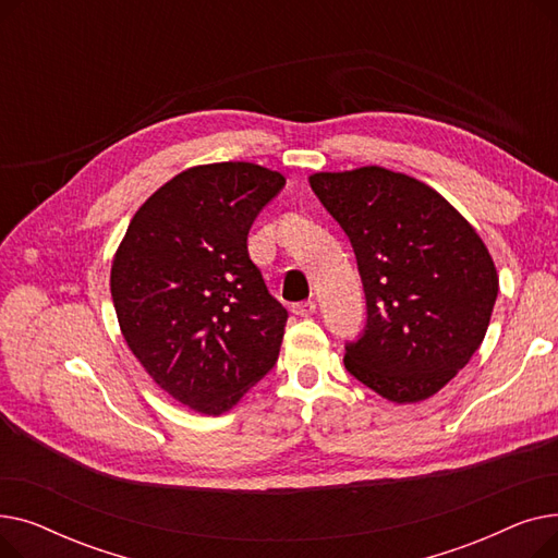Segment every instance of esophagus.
Returning a JSON list of instances; mask_svg holds the SVG:
<instances>
[{
  "instance_id": "esophagus-1",
  "label": "esophagus",
  "mask_w": 558,
  "mask_h": 558,
  "mask_svg": "<svg viewBox=\"0 0 558 558\" xmlns=\"http://www.w3.org/2000/svg\"><path fill=\"white\" fill-rule=\"evenodd\" d=\"M314 310H316L314 301H303V303L291 305V312H294L296 316H310V314H314Z\"/></svg>"
}]
</instances>
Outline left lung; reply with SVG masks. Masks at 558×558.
Wrapping results in <instances>:
<instances>
[{
  "mask_svg": "<svg viewBox=\"0 0 558 558\" xmlns=\"http://www.w3.org/2000/svg\"><path fill=\"white\" fill-rule=\"evenodd\" d=\"M310 185L348 234L366 328L343 364L391 402L441 391L482 345L497 299L475 228L429 185L385 167L320 171Z\"/></svg>",
  "mask_w": 558,
  "mask_h": 558,
  "instance_id": "left-lung-1",
  "label": "left lung"
}]
</instances>
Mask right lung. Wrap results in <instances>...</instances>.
<instances>
[{
  "label": "right lung",
  "instance_id": "add662e5",
  "mask_svg": "<svg viewBox=\"0 0 558 558\" xmlns=\"http://www.w3.org/2000/svg\"><path fill=\"white\" fill-rule=\"evenodd\" d=\"M284 175L215 162L144 201L114 253L110 294L144 371L194 412L219 416L267 375L287 310L248 257V230Z\"/></svg>",
  "mask_w": 558,
  "mask_h": 558
}]
</instances>
